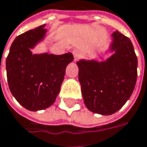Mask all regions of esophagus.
Wrapping results in <instances>:
<instances>
[{
  "instance_id": "1",
  "label": "esophagus",
  "mask_w": 147,
  "mask_h": 147,
  "mask_svg": "<svg viewBox=\"0 0 147 147\" xmlns=\"http://www.w3.org/2000/svg\"><path fill=\"white\" fill-rule=\"evenodd\" d=\"M73 55H74V60H75V61H77L78 59H80V57H81V52L79 51V49H74V50H73Z\"/></svg>"
}]
</instances>
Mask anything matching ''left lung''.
Returning a JSON list of instances; mask_svg holds the SVG:
<instances>
[{"label": "left lung", "instance_id": "8db88e82", "mask_svg": "<svg viewBox=\"0 0 147 147\" xmlns=\"http://www.w3.org/2000/svg\"><path fill=\"white\" fill-rule=\"evenodd\" d=\"M105 61L80 59L78 80L87 108L94 113L111 115L130 98L137 78V57L129 38L116 30Z\"/></svg>", "mask_w": 147, "mask_h": 147}]
</instances>
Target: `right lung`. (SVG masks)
<instances>
[{
  "label": "right lung",
  "instance_id": "1",
  "mask_svg": "<svg viewBox=\"0 0 147 147\" xmlns=\"http://www.w3.org/2000/svg\"><path fill=\"white\" fill-rule=\"evenodd\" d=\"M39 26L17 36L6 58L7 81L12 95L30 111H39L55 102L63 81L67 65L74 60L64 55L33 54L31 49L44 40L47 30Z\"/></svg>",
  "mask_w": 147,
  "mask_h": 147
}]
</instances>
